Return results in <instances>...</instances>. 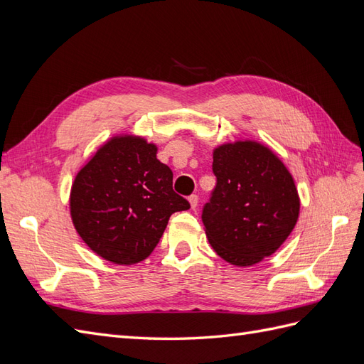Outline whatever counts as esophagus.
<instances>
[{"instance_id":"obj_1","label":"esophagus","mask_w":364,"mask_h":364,"mask_svg":"<svg viewBox=\"0 0 364 364\" xmlns=\"http://www.w3.org/2000/svg\"><path fill=\"white\" fill-rule=\"evenodd\" d=\"M188 202H190L191 209H196V208H197V203H199V197H197L196 194H193V196L188 197Z\"/></svg>"}]
</instances>
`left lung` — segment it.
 <instances>
[{
  "instance_id": "8db88e82",
  "label": "left lung",
  "mask_w": 364,
  "mask_h": 364,
  "mask_svg": "<svg viewBox=\"0 0 364 364\" xmlns=\"http://www.w3.org/2000/svg\"><path fill=\"white\" fill-rule=\"evenodd\" d=\"M217 178L202 222L209 245L232 266L249 267L291 234L301 200L293 176L261 142H226L213 151Z\"/></svg>"
}]
</instances>
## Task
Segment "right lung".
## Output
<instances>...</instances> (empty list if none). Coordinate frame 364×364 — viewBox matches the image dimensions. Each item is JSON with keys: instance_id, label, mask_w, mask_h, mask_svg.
I'll return each instance as SVG.
<instances>
[{"instance_id": "right-lung-1", "label": "right lung", "mask_w": 364, "mask_h": 364, "mask_svg": "<svg viewBox=\"0 0 364 364\" xmlns=\"http://www.w3.org/2000/svg\"><path fill=\"white\" fill-rule=\"evenodd\" d=\"M156 153L142 136H112L73 182V225L85 245L109 262L132 266L146 259L170 215L190 208L173 191V171Z\"/></svg>"}]
</instances>
